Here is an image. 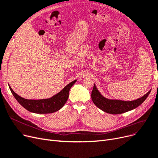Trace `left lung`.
<instances>
[{
	"mask_svg": "<svg viewBox=\"0 0 158 158\" xmlns=\"http://www.w3.org/2000/svg\"><path fill=\"white\" fill-rule=\"evenodd\" d=\"M150 90L142 97L133 101L110 100L104 97L96 89L95 85H94L91 93V98L94 104L105 112L111 114H120L133 110L143 103V102L148 96Z\"/></svg>",
	"mask_w": 158,
	"mask_h": 158,
	"instance_id": "obj_1",
	"label": "left lung"
}]
</instances>
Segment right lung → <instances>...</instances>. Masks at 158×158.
I'll return each instance as SVG.
<instances>
[{
    "instance_id": "obj_1",
    "label": "right lung",
    "mask_w": 158,
    "mask_h": 158,
    "mask_svg": "<svg viewBox=\"0 0 158 158\" xmlns=\"http://www.w3.org/2000/svg\"><path fill=\"white\" fill-rule=\"evenodd\" d=\"M76 81L77 80L71 82L60 93L48 99L27 100L14 93L10 85L9 88L14 98L27 110L35 114H51L59 110L64 106L68 99L69 90L75 84Z\"/></svg>"
}]
</instances>
